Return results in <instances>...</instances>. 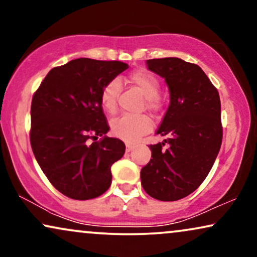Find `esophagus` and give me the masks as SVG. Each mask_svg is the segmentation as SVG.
Masks as SVG:
<instances>
[{"instance_id":"34e87169","label":"esophagus","mask_w":257,"mask_h":257,"mask_svg":"<svg viewBox=\"0 0 257 257\" xmlns=\"http://www.w3.org/2000/svg\"><path fill=\"white\" fill-rule=\"evenodd\" d=\"M135 149V146L131 145V144H126V152H131V151Z\"/></svg>"}]
</instances>
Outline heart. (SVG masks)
I'll return each mask as SVG.
<instances>
[{
	"mask_svg": "<svg viewBox=\"0 0 257 257\" xmlns=\"http://www.w3.org/2000/svg\"><path fill=\"white\" fill-rule=\"evenodd\" d=\"M127 79L145 96L146 107L149 110L156 111L159 108V100L157 97L159 94L160 85L156 76L146 70H136L130 73ZM119 92H120V83L117 79L108 82L101 90L100 104L108 113H113L117 110ZM110 125L112 133L127 143L137 142L152 128V121L145 114H122L120 117L112 119Z\"/></svg>",
	"mask_w": 257,
	"mask_h": 257,
	"instance_id": "heart-1",
	"label": "heart"
}]
</instances>
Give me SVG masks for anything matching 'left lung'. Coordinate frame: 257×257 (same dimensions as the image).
I'll return each instance as SVG.
<instances>
[{
    "label": "left lung",
    "instance_id": "left-lung-1",
    "mask_svg": "<svg viewBox=\"0 0 257 257\" xmlns=\"http://www.w3.org/2000/svg\"><path fill=\"white\" fill-rule=\"evenodd\" d=\"M146 64L165 78L170 106L157 131L166 139L150 146L152 159L142 168L140 178L150 196L175 201L202 184L219 154L220 97L199 65L177 57L149 59Z\"/></svg>",
    "mask_w": 257,
    "mask_h": 257
}]
</instances>
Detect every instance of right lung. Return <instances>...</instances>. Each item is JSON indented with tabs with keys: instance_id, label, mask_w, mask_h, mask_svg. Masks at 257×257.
<instances>
[{
	"instance_id": "obj_1",
	"label": "right lung",
	"mask_w": 257,
	"mask_h": 257,
	"mask_svg": "<svg viewBox=\"0 0 257 257\" xmlns=\"http://www.w3.org/2000/svg\"><path fill=\"white\" fill-rule=\"evenodd\" d=\"M126 69L118 61L72 59L51 69L34 94L31 149L48 180L69 198L89 200L106 192L111 166L124 156L125 144L105 136L110 127L100 92Z\"/></svg>"
}]
</instances>
